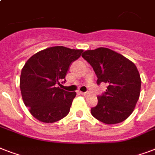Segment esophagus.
<instances>
[{"mask_svg": "<svg viewBox=\"0 0 155 155\" xmlns=\"http://www.w3.org/2000/svg\"><path fill=\"white\" fill-rule=\"evenodd\" d=\"M80 93H81L83 96H84V97H87V96H89V92H80Z\"/></svg>", "mask_w": 155, "mask_h": 155, "instance_id": "esophagus-1", "label": "esophagus"}]
</instances>
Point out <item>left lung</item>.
Listing matches in <instances>:
<instances>
[{"label": "left lung", "mask_w": 155, "mask_h": 155, "mask_svg": "<svg viewBox=\"0 0 155 155\" xmlns=\"http://www.w3.org/2000/svg\"><path fill=\"white\" fill-rule=\"evenodd\" d=\"M82 57L93 68L97 84L108 85L106 92L97 97V105L91 108L92 115L108 125L122 122L139 99L142 81L135 64L104 47L86 51Z\"/></svg>", "instance_id": "1"}]
</instances>
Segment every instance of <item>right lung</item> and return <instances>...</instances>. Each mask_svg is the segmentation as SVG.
<instances>
[{"mask_svg":"<svg viewBox=\"0 0 155 155\" xmlns=\"http://www.w3.org/2000/svg\"><path fill=\"white\" fill-rule=\"evenodd\" d=\"M83 50L53 47L30 57L23 67L20 88L23 101L30 113L40 121L53 123L68 115L75 92L60 86L71 64L80 58Z\"/></svg>","mask_w":155,"mask_h":155,"instance_id":"obj_1","label":"right lung"}]
</instances>
